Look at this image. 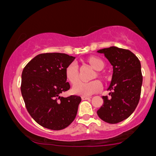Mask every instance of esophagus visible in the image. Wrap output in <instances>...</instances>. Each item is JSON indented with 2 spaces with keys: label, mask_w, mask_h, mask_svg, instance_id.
I'll return each mask as SVG.
<instances>
[{
  "label": "esophagus",
  "mask_w": 156,
  "mask_h": 156,
  "mask_svg": "<svg viewBox=\"0 0 156 156\" xmlns=\"http://www.w3.org/2000/svg\"><path fill=\"white\" fill-rule=\"evenodd\" d=\"M90 98H91L90 96H81V99L82 100H88L90 99Z\"/></svg>",
  "instance_id": "esophagus-1"
}]
</instances>
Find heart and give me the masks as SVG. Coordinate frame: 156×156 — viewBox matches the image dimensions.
Listing matches in <instances>:
<instances>
[{"mask_svg":"<svg viewBox=\"0 0 156 156\" xmlns=\"http://www.w3.org/2000/svg\"><path fill=\"white\" fill-rule=\"evenodd\" d=\"M88 62L91 66L97 71H101L104 68V62L101 59L98 58H90ZM65 75L66 78L71 84H75L79 79L78 75V65L76 62H71L67 66L65 69ZM102 88L101 82L99 81H92L89 82L80 81L77 83L72 88V92L75 94H79L83 96H88L94 93L98 92Z\"/></svg>","mask_w":156,"mask_h":156,"instance_id":"heart-1","label":"heart"}]
</instances>
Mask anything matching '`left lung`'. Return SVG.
Returning <instances> with one entry per match:
<instances>
[{
    "mask_svg": "<svg viewBox=\"0 0 156 156\" xmlns=\"http://www.w3.org/2000/svg\"><path fill=\"white\" fill-rule=\"evenodd\" d=\"M113 67L111 84L108 90L110 97L103 96L102 106L97 112L98 117L109 124H116L128 119L139 104L142 75L139 58L127 49L110 47L98 51Z\"/></svg>",
    "mask_w": 156,
    "mask_h": 156,
    "instance_id": "1",
    "label": "left lung"
}]
</instances>
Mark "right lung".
I'll list each match as a JSON object with an SVG mask.
<instances>
[{
  "label": "right lung",
  "instance_id": "add662e5",
  "mask_svg": "<svg viewBox=\"0 0 156 156\" xmlns=\"http://www.w3.org/2000/svg\"><path fill=\"white\" fill-rule=\"evenodd\" d=\"M75 58L63 53L40 54L23 69L21 91L26 108L44 128L62 130L76 117L81 97L60 96L70 88L65 69Z\"/></svg>",
  "mask_w": 156,
  "mask_h": 156
}]
</instances>
